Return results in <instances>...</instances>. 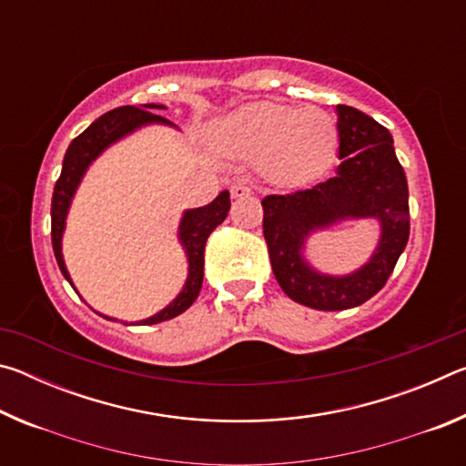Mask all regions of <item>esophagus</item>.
<instances>
[{
	"label": "esophagus",
	"mask_w": 466,
	"mask_h": 466,
	"mask_svg": "<svg viewBox=\"0 0 466 466\" xmlns=\"http://www.w3.org/2000/svg\"><path fill=\"white\" fill-rule=\"evenodd\" d=\"M230 193L234 199H244V197L252 195V187L247 183V180H238V183L230 188Z\"/></svg>",
	"instance_id": "1"
}]
</instances>
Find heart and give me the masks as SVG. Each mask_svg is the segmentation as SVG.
<instances>
[{
  "label": "heart",
  "mask_w": 466,
  "mask_h": 466,
  "mask_svg": "<svg viewBox=\"0 0 466 466\" xmlns=\"http://www.w3.org/2000/svg\"><path fill=\"white\" fill-rule=\"evenodd\" d=\"M219 141L234 154L265 157L267 170L278 180L302 183L333 160L339 131L333 115L322 108L257 102L228 116Z\"/></svg>",
  "instance_id": "obj_1"
}]
</instances>
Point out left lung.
<instances>
[{
	"label": "left lung",
	"mask_w": 466,
	"mask_h": 466,
	"mask_svg": "<svg viewBox=\"0 0 466 466\" xmlns=\"http://www.w3.org/2000/svg\"><path fill=\"white\" fill-rule=\"evenodd\" d=\"M337 131L341 164L333 178L261 201L275 279L294 302L317 310L353 309L376 296L409 240L407 177L390 131L345 105H337ZM347 217H376L383 226L381 244L360 272L345 279L320 276L301 258L305 236Z\"/></svg>",
	"instance_id": "obj_1"
}]
</instances>
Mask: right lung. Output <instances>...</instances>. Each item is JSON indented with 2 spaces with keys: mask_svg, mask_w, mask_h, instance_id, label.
Listing matches in <instances>:
<instances>
[{
  "mask_svg": "<svg viewBox=\"0 0 466 466\" xmlns=\"http://www.w3.org/2000/svg\"><path fill=\"white\" fill-rule=\"evenodd\" d=\"M152 108H164V106L162 105H144V106L127 105V106L108 110V113L100 116V119L94 121L88 129L80 133V136H77L67 147L66 157H63L61 177L57 178V183H55L53 201H51V242H53V252H55V258H57L59 269L63 273V278H66L69 283H72V279H69V273L66 269V263H63V255H61V234H63V228H66V216H67L69 203H72L76 188L80 185V180L84 177L86 168L90 167V162L102 152V149L113 144V141L127 136V133L141 127V125L168 123L164 116L156 115ZM228 209H230V193L222 191L209 205H205V208L185 211L178 228L180 242L185 244L187 257H188V278H187L185 288L175 302L168 304L162 312L154 314V317L137 322V325H156V322L175 319L195 302L203 283L205 242H208L209 234L224 222L228 216Z\"/></svg>",
  "mask_w": 466,
  "mask_h": 466,
  "instance_id": "add662e5",
  "label": "right lung"
}]
</instances>
